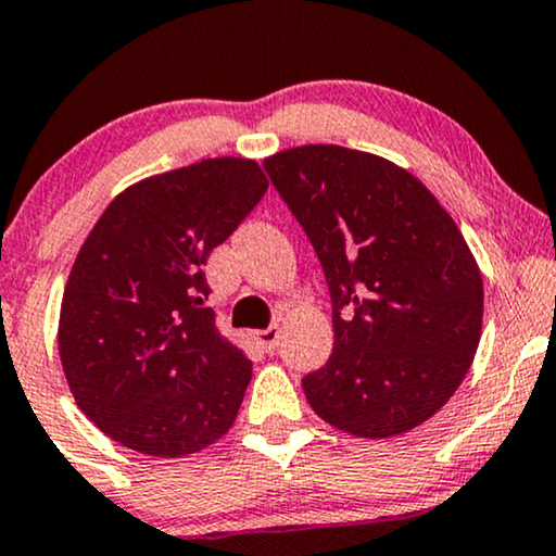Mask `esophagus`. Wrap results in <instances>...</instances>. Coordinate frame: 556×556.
Segmentation results:
<instances>
[{
  "label": "esophagus",
  "mask_w": 556,
  "mask_h": 556,
  "mask_svg": "<svg viewBox=\"0 0 556 556\" xmlns=\"http://www.w3.org/2000/svg\"><path fill=\"white\" fill-rule=\"evenodd\" d=\"M254 339H256L258 346L266 349V351H271L274 346H277V341H279V323H271L269 328H264V330H256V333H254Z\"/></svg>",
  "instance_id": "34e87169"
}]
</instances>
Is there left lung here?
<instances>
[{
	"mask_svg": "<svg viewBox=\"0 0 556 556\" xmlns=\"http://www.w3.org/2000/svg\"><path fill=\"white\" fill-rule=\"evenodd\" d=\"M311 238L333 307V351L302 379L341 431L390 439L433 416L472 367L482 274L452 215L410 172L343 146L264 161Z\"/></svg>",
	"mask_w": 556,
	"mask_h": 556,
	"instance_id": "left-lung-1",
	"label": "left lung"
}]
</instances>
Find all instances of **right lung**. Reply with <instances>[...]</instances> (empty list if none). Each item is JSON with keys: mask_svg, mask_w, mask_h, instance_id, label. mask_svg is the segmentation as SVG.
<instances>
[{"mask_svg": "<svg viewBox=\"0 0 556 556\" xmlns=\"http://www.w3.org/2000/svg\"><path fill=\"white\" fill-rule=\"evenodd\" d=\"M249 159H205L132 185L84 241L61 302L76 405L132 452L194 454L233 426L251 362L205 307V264L262 200Z\"/></svg>", "mask_w": 556, "mask_h": 556, "instance_id": "right-lung-1", "label": "right lung"}]
</instances>
